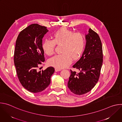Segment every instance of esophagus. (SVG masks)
Masks as SVG:
<instances>
[{"mask_svg": "<svg viewBox=\"0 0 122 122\" xmlns=\"http://www.w3.org/2000/svg\"><path fill=\"white\" fill-rule=\"evenodd\" d=\"M61 71V69H60L59 68H57V67L55 68V71L57 72V71Z\"/></svg>", "mask_w": 122, "mask_h": 122, "instance_id": "obj_1", "label": "esophagus"}]
</instances>
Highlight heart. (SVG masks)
Listing matches in <instances>:
<instances>
[{
    "label": "heart",
    "instance_id": "1",
    "mask_svg": "<svg viewBox=\"0 0 122 122\" xmlns=\"http://www.w3.org/2000/svg\"><path fill=\"white\" fill-rule=\"evenodd\" d=\"M61 54L51 58L49 64L59 68L66 67L82 54L83 51L85 38L80 32H74L66 27H62L53 34V39H45L42 43V48L48 56L53 55L55 51L56 44H61Z\"/></svg>",
    "mask_w": 122,
    "mask_h": 122
}]
</instances>
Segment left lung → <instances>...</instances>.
Masks as SVG:
<instances>
[{
    "label": "left lung",
    "instance_id": "1",
    "mask_svg": "<svg viewBox=\"0 0 122 122\" xmlns=\"http://www.w3.org/2000/svg\"><path fill=\"white\" fill-rule=\"evenodd\" d=\"M85 35L86 45L80 59L73 66L80 72L71 70L67 86L77 95L90 91L98 81L103 63V51L98 35L90 28Z\"/></svg>",
    "mask_w": 122,
    "mask_h": 122
}]
</instances>
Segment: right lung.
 <instances>
[{"label": "right lung", "instance_id": "right-lung-1", "mask_svg": "<svg viewBox=\"0 0 122 122\" xmlns=\"http://www.w3.org/2000/svg\"><path fill=\"white\" fill-rule=\"evenodd\" d=\"M48 31L45 26L32 24L20 32L16 41L14 63L17 76L24 87L34 93L47 87L55 72L51 66L37 71L39 65L45 61L42 42Z\"/></svg>", "mask_w": 122, "mask_h": 122}]
</instances>
